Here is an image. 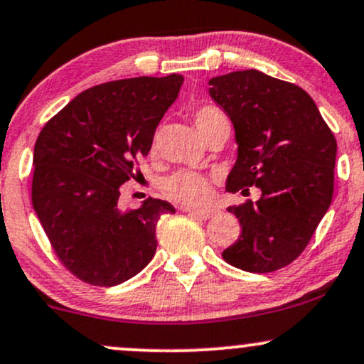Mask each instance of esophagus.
<instances>
[{
  "instance_id": "obj_1",
  "label": "esophagus",
  "mask_w": 364,
  "mask_h": 364,
  "mask_svg": "<svg viewBox=\"0 0 364 364\" xmlns=\"http://www.w3.org/2000/svg\"><path fill=\"white\" fill-rule=\"evenodd\" d=\"M183 212H188L200 220H207V218L215 215V210H195V208H183Z\"/></svg>"
}]
</instances>
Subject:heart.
I'll return each mask as SVG.
<instances>
[{"label":"heart","mask_w":364,"mask_h":364,"mask_svg":"<svg viewBox=\"0 0 364 364\" xmlns=\"http://www.w3.org/2000/svg\"><path fill=\"white\" fill-rule=\"evenodd\" d=\"M193 120L203 139H207L210 134H213L220 127H229L230 129L225 113L220 108L213 107V105L200 107L193 113ZM163 191L169 200L176 201V203L195 207V205L208 201L212 186H210L208 178L203 176V174L196 173V171L183 169L164 179Z\"/></svg>","instance_id":"heart-1"}]
</instances>
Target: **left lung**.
Returning a JSON list of instances; mask_svg holds the SVG:
<instances>
[{"label": "left lung", "mask_w": 364, "mask_h": 364, "mask_svg": "<svg viewBox=\"0 0 364 364\" xmlns=\"http://www.w3.org/2000/svg\"><path fill=\"white\" fill-rule=\"evenodd\" d=\"M208 93L229 115L237 161L229 193L261 190L259 200L229 207L242 227L222 252L235 268L271 273L304 252L334 193L337 142L307 91L247 69L208 81Z\"/></svg>", "instance_id": "8db88e82"}]
</instances>
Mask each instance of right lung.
Instances as JSON below:
<instances>
[{
  "label": "right lung",
  "instance_id": "add662e5",
  "mask_svg": "<svg viewBox=\"0 0 364 364\" xmlns=\"http://www.w3.org/2000/svg\"><path fill=\"white\" fill-rule=\"evenodd\" d=\"M181 85V74H169L93 86L38 134L33 210L57 257L81 282L115 287L154 257L157 220L176 210L156 198L124 210L118 198Z\"/></svg>",
  "mask_w": 364,
  "mask_h": 364
}]
</instances>
